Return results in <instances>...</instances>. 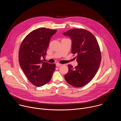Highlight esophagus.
<instances>
[{
	"label": "esophagus",
	"mask_w": 121,
	"mask_h": 121,
	"mask_svg": "<svg viewBox=\"0 0 121 121\" xmlns=\"http://www.w3.org/2000/svg\"><path fill=\"white\" fill-rule=\"evenodd\" d=\"M61 65H62V64H59V63H56V66L57 67H59V66H61Z\"/></svg>",
	"instance_id": "34e87169"
}]
</instances>
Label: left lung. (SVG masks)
<instances>
[{
  "instance_id": "8db88e82",
  "label": "left lung",
  "mask_w": 121,
  "mask_h": 121,
  "mask_svg": "<svg viewBox=\"0 0 121 121\" xmlns=\"http://www.w3.org/2000/svg\"><path fill=\"white\" fill-rule=\"evenodd\" d=\"M63 34L71 38V53L77 55L75 58L78 63L75 68L68 65L65 79L73 87H83L93 79L99 67L101 57L98 43L92 33L83 29H73Z\"/></svg>"
}]
</instances>
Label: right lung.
<instances>
[{
	"mask_svg": "<svg viewBox=\"0 0 121 121\" xmlns=\"http://www.w3.org/2000/svg\"><path fill=\"white\" fill-rule=\"evenodd\" d=\"M57 30L40 28L32 31L21 43L19 61L30 82L36 87L48 83L56 69L55 64L44 62L51 38Z\"/></svg>",
	"mask_w": 121,
	"mask_h": 121,
	"instance_id": "obj_1",
	"label": "right lung"
}]
</instances>
